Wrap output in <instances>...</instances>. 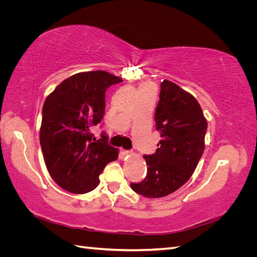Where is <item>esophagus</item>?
Instances as JSON below:
<instances>
[{"mask_svg": "<svg viewBox=\"0 0 257 257\" xmlns=\"http://www.w3.org/2000/svg\"><path fill=\"white\" fill-rule=\"evenodd\" d=\"M121 152L123 155H131L132 154V151H130V150H121Z\"/></svg>", "mask_w": 257, "mask_h": 257, "instance_id": "1", "label": "esophagus"}]
</instances>
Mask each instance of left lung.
Segmentation results:
<instances>
[{"mask_svg":"<svg viewBox=\"0 0 257 257\" xmlns=\"http://www.w3.org/2000/svg\"><path fill=\"white\" fill-rule=\"evenodd\" d=\"M154 119L162 137L159 148L144 155L148 166L144 181L131 184L148 198L167 196L189 180L204 153L208 126L196 98L167 79L161 83Z\"/></svg>","mask_w":257,"mask_h":257,"instance_id":"left-lung-1","label":"left lung"}]
</instances>
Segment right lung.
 <instances>
[{"mask_svg":"<svg viewBox=\"0 0 257 257\" xmlns=\"http://www.w3.org/2000/svg\"><path fill=\"white\" fill-rule=\"evenodd\" d=\"M120 77L105 71L82 72L62 81L46 98L40 143L45 164L56 183L68 192L94 190L99 175L119 150L91 133L105 113V93Z\"/></svg>","mask_w":257,"mask_h":257,"instance_id":"obj_1","label":"right lung"}]
</instances>
